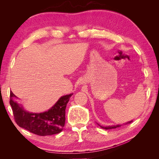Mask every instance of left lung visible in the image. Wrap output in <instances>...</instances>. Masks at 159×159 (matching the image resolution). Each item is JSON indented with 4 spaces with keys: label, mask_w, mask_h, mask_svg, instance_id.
Returning <instances> with one entry per match:
<instances>
[{
    "label": "left lung",
    "mask_w": 159,
    "mask_h": 159,
    "mask_svg": "<svg viewBox=\"0 0 159 159\" xmlns=\"http://www.w3.org/2000/svg\"><path fill=\"white\" fill-rule=\"evenodd\" d=\"M133 122V121H129L128 123H127L126 124H129V123H131ZM125 124V125H126ZM99 125V124H98ZM101 127H102V129H115V128H118V127H121V125H114V126H110V127H102V126H101V125H99Z\"/></svg>",
    "instance_id": "obj_1"
}]
</instances>
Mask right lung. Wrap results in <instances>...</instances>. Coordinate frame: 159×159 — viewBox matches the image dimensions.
Here are the masks:
<instances>
[{
	"label": "right lung",
	"mask_w": 159,
	"mask_h": 159,
	"mask_svg": "<svg viewBox=\"0 0 159 159\" xmlns=\"http://www.w3.org/2000/svg\"><path fill=\"white\" fill-rule=\"evenodd\" d=\"M73 94L62 96L48 111L30 113L23 109L21 105L14 102L16 96L11 91L10 105L14 121L19 127L39 136L52 135L60 133L65 125L66 108Z\"/></svg>",
	"instance_id": "add662e5"
}]
</instances>
